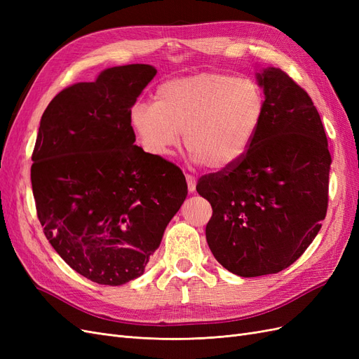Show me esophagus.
<instances>
[{"label":"esophagus","instance_id":"1","mask_svg":"<svg viewBox=\"0 0 359 359\" xmlns=\"http://www.w3.org/2000/svg\"><path fill=\"white\" fill-rule=\"evenodd\" d=\"M186 180H187V187H189V191H194L196 190V178H194L193 175H186Z\"/></svg>","mask_w":359,"mask_h":359}]
</instances>
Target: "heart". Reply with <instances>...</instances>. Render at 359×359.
<instances>
[{
  "instance_id": "1",
  "label": "heart",
  "mask_w": 359,
  "mask_h": 359,
  "mask_svg": "<svg viewBox=\"0 0 359 359\" xmlns=\"http://www.w3.org/2000/svg\"><path fill=\"white\" fill-rule=\"evenodd\" d=\"M266 95L256 79L201 72L163 82L156 103H136L130 126L147 153L170 156L181 144L212 170L240 161L264 123Z\"/></svg>"
}]
</instances>
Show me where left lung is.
Here are the masks:
<instances>
[{
  "label": "left lung",
  "instance_id": "1",
  "mask_svg": "<svg viewBox=\"0 0 359 359\" xmlns=\"http://www.w3.org/2000/svg\"><path fill=\"white\" fill-rule=\"evenodd\" d=\"M266 112L247 154L201 177L212 206L206 241L217 262L241 277L276 274L306 252L328 210L331 154L316 106L278 67L257 74Z\"/></svg>",
  "mask_w": 359,
  "mask_h": 359
}]
</instances>
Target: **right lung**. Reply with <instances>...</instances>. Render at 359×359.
<instances>
[{
    "mask_svg": "<svg viewBox=\"0 0 359 359\" xmlns=\"http://www.w3.org/2000/svg\"><path fill=\"white\" fill-rule=\"evenodd\" d=\"M156 73L148 64L107 69L58 93L40 121L37 217L64 262L99 285L142 276L187 196L177 165L135 145L130 109Z\"/></svg>",
    "mask_w": 359,
    "mask_h": 359,
    "instance_id": "1",
    "label": "right lung"
}]
</instances>
